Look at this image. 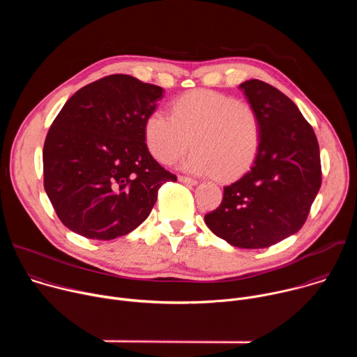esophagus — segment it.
I'll list each match as a JSON object with an SVG mask.
<instances>
[{"label":"esophagus","mask_w":357,"mask_h":357,"mask_svg":"<svg viewBox=\"0 0 357 357\" xmlns=\"http://www.w3.org/2000/svg\"><path fill=\"white\" fill-rule=\"evenodd\" d=\"M178 179H179V182L186 183V185H197V181H196V179H193V178H189V176H183V175H181V176H178Z\"/></svg>","instance_id":"obj_1"}]
</instances>
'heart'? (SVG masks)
Instances as JSON below:
<instances>
[{"mask_svg": "<svg viewBox=\"0 0 357 357\" xmlns=\"http://www.w3.org/2000/svg\"><path fill=\"white\" fill-rule=\"evenodd\" d=\"M144 137L152 157L162 164L175 162L192 141L195 149L182 162L183 169L231 181L247 172L257 158L261 120L247 101L193 90L174 101L171 114L149 113Z\"/></svg>", "mask_w": 357, "mask_h": 357, "instance_id": "1", "label": "heart"}]
</instances>
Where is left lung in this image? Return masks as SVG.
Here are the masks:
<instances>
[{
    "mask_svg": "<svg viewBox=\"0 0 357 357\" xmlns=\"http://www.w3.org/2000/svg\"><path fill=\"white\" fill-rule=\"evenodd\" d=\"M261 120V144L247 174L225 186L208 227L240 248H266L295 234L307 220L322 182L314 128L294 101L257 79L240 84Z\"/></svg>",
    "mask_w": 357,
    "mask_h": 357,
    "instance_id": "left-lung-1",
    "label": "left lung"
}]
</instances>
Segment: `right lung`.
Returning a JSON list of instances; mask_svg holds the SVG:
<instances>
[{
  "instance_id": "1",
  "label": "right lung",
  "mask_w": 357,
  "mask_h": 357,
  "mask_svg": "<svg viewBox=\"0 0 357 357\" xmlns=\"http://www.w3.org/2000/svg\"><path fill=\"white\" fill-rule=\"evenodd\" d=\"M164 89L112 75L77 90L50 126L43 145V186L61 222L93 240L138 227L158 189L175 182L149 154L144 123Z\"/></svg>"
}]
</instances>
